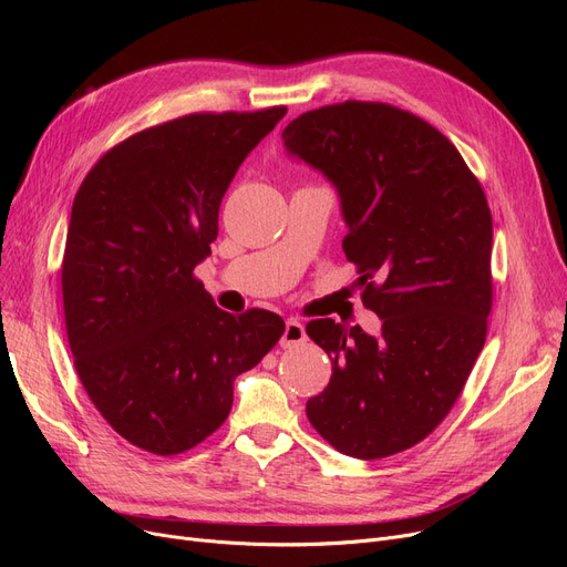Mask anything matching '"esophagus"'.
I'll use <instances>...</instances> for the list:
<instances>
[{
    "instance_id": "obj_1",
    "label": "esophagus",
    "mask_w": 567,
    "mask_h": 567,
    "mask_svg": "<svg viewBox=\"0 0 567 567\" xmlns=\"http://www.w3.org/2000/svg\"><path fill=\"white\" fill-rule=\"evenodd\" d=\"M301 342H306V329H303V323H301L299 319H287L285 333H282V338H280V347H282V349H291V347L301 344Z\"/></svg>"
}]
</instances>
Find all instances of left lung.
Returning <instances> with one entry per match:
<instances>
[{
    "label": "left lung",
    "instance_id": "left-lung-1",
    "mask_svg": "<svg viewBox=\"0 0 567 567\" xmlns=\"http://www.w3.org/2000/svg\"><path fill=\"white\" fill-rule=\"evenodd\" d=\"M285 148L338 188L363 306L381 333L333 319L306 333L333 365L306 404L336 451L381 460L423 441L457 402L487 338L492 214L455 144L389 103L310 110Z\"/></svg>",
    "mask_w": 567,
    "mask_h": 567
}]
</instances>
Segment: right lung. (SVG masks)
Returning a JSON list of instances; mask_svg holds the SVG:
<instances>
[{
	"label": "right lung",
	"instance_id": "1",
	"mask_svg": "<svg viewBox=\"0 0 567 567\" xmlns=\"http://www.w3.org/2000/svg\"><path fill=\"white\" fill-rule=\"evenodd\" d=\"M287 114L195 112L112 146L75 193L62 261L78 377L107 425L154 455H178L229 415L234 379L285 333L268 310L229 315L195 278L220 202Z\"/></svg>",
	"mask_w": 567,
	"mask_h": 567
}]
</instances>
